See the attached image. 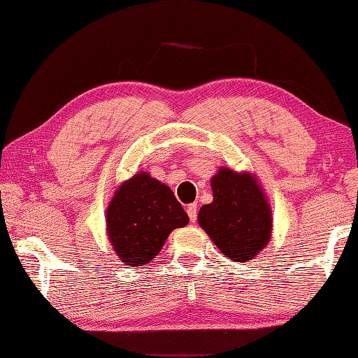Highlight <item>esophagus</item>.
Returning a JSON list of instances; mask_svg holds the SVG:
<instances>
[{
  "instance_id": "obj_1",
  "label": "esophagus",
  "mask_w": 358,
  "mask_h": 358,
  "mask_svg": "<svg viewBox=\"0 0 358 358\" xmlns=\"http://www.w3.org/2000/svg\"><path fill=\"white\" fill-rule=\"evenodd\" d=\"M186 212H188V217L191 223H194L196 218H197V203H189L188 207H186Z\"/></svg>"
}]
</instances>
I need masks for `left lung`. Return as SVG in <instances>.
Here are the masks:
<instances>
[{
  "label": "left lung",
  "mask_w": 358,
  "mask_h": 358,
  "mask_svg": "<svg viewBox=\"0 0 358 358\" xmlns=\"http://www.w3.org/2000/svg\"><path fill=\"white\" fill-rule=\"evenodd\" d=\"M210 185L213 201L201 207L197 221L226 257L247 263L271 239L272 213L263 188L252 173L226 167Z\"/></svg>",
  "instance_id": "obj_1"
}]
</instances>
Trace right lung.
I'll return each instance as SVG.
<instances>
[{
	"mask_svg": "<svg viewBox=\"0 0 358 358\" xmlns=\"http://www.w3.org/2000/svg\"><path fill=\"white\" fill-rule=\"evenodd\" d=\"M188 221L172 189L146 172L124 181L106 208L108 239L129 268L156 258L170 232Z\"/></svg>",
	"mask_w": 358,
	"mask_h": 358,
	"instance_id": "1",
	"label": "right lung"
}]
</instances>
